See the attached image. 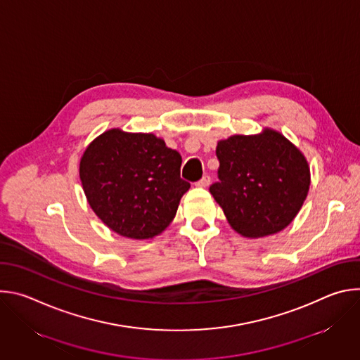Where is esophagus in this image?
<instances>
[{
    "mask_svg": "<svg viewBox=\"0 0 360 360\" xmlns=\"http://www.w3.org/2000/svg\"><path fill=\"white\" fill-rule=\"evenodd\" d=\"M210 184H211V178L208 176V175H205L202 179H199L195 185L196 186H199V188H207V186H210Z\"/></svg>",
    "mask_w": 360,
    "mask_h": 360,
    "instance_id": "esophagus-1",
    "label": "esophagus"
}]
</instances>
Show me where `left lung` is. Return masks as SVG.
<instances>
[{"label":"left lung","mask_w":360,"mask_h":360,"mask_svg":"<svg viewBox=\"0 0 360 360\" xmlns=\"http://www.w3.org/2000/svg\"><path fill=\"white\" fill-rule=\"evenodd\" d=\"M219 182L210 191L228 224L245 238L285 229L309 192L311 169L300 149L281 132L232 135L217 146Z\"/></svg>","instance_id":"left-lung-1"}]
</instances>
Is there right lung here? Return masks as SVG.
I'll list each match as a JSON object with an SVG mask.
<instances>
[{
	"mask_svg": "<svg viewBox=\"0 0 360 360\" xmlns=\"http://www.w3.org/2000/svg\"><path fill=\"white\" fill-rule=\"evenodd\" d=\"M181 164L162 138L112 128L85 148L79 179L89 207L111 231L152 239L168 228L191 188Z\"/></svg>",
	"mask_w": 360,
	"mask_h": 360,
	"instance_id": "right-lung-1",
	"label": "right lung"
}]
</instances>
